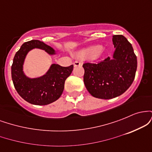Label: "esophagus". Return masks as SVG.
<instances>
[{
    "mask_svg": "<svg viewBox=\"0 0 152 152\" xmlns=\"http://www.w3.org/2000/svg\"><path fill=\"white\" fill-rule=\"evenodd\" d=\"M82 65V63L80 62V61H74V66L76 67V66H80Z\"/></svg>",
    "mask_w": 152,
    "mask_h": 152,
    "instance_id": "34e87169",
    "label": "esophagus"
}]
</instances>
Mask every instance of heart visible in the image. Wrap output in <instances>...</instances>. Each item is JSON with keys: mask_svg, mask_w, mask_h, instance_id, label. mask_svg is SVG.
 I'll use <instances>...</instances> for the list:
<instances>
[{"mask_svg": "<svg viewBox=\"0 0 152 152\" xmlns=\"http://www.w3.org/2000/svg\"><path fill=\"white\" fill-rule=\"evenodd\" d=\"M105 53V49L100 45L91 46L86 48H83L77 53V56L80 58L89 59L97 58Z\"/></svg>", "mask_w": 152, "mask_h": 152, "instance_id": "obj_1", "label": "heart"}]
</instances>
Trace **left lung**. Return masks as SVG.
<instances>
[{"instance_id":"8db88e82","label":"left lung","mask_w":152,"mask_h":152,"mask_svg":"<svg viewBox=\"0 0 152 152\" xmlns=\"http://www.w3.org/2000/svg\"><path fill=\"white\" fill-rule=\"evenodd\" d=\"M112 41L116 48L112 58L83 65L85 86L95 98L110 99L121 95L135 78L137 59L132 44L122 35H114Z\"/></svg>"}]
</instances>
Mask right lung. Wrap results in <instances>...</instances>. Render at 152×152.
Masks as SVG:
<instances>
[{
  "label": "right lung",
  "instance_id": "right-lung-1",
  "mask_svg": "<svg viewBox=\"0 0 152 152\" xmlns=\"http://www.w3.org/2000/svg\"><path fill=\"white\" fill-rule=\"evenodd\" d=\"M34 48L44 50L50 55L56 54L53 48L42 41L32 40L24 43L15 53L11 66V76L18 94L24 100L34 105H47L60 98L66 79L70 76L74 65L63 67L53 64L48 71L38 78H29L23 72L24 61Z\"/></svg>",
  "mask_w": 152,
  "mask_h": 152
}]
</instances>
